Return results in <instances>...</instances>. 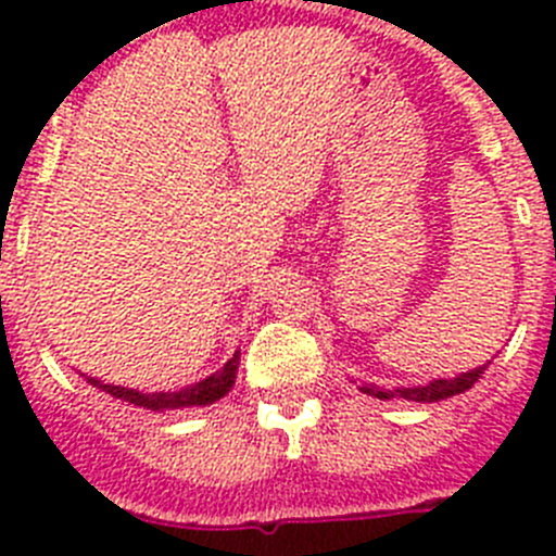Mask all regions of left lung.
<instances>
[{"instance_id": "obj_1", "label": "left lung", "mask_w": 556, "mask_h": 556, "mask_svg": "<svg viewBox=\"0 0 556 556\" xmlns=\"http://www.w3.org/2000/svg\"><path fill=\"white\" fill-rule=\"evenodd\" d=\"M488 370V365L484 367H476V370L470 372H462V376L456 378H440V381H431V384L426 387H397V390H378V387H362L365 392H370V395L381 397V401H387V397H406V401H420V404H434V401H443V397H451V395H459V392L470 390V387L476 384L481 378V372Z\"/></svg>"}]
</instances>
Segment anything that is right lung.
<instances>
[{
  "mask_svg": "<svg viewBox=\"0 0 556 556\" xmlns=\"http://www.w3.org/2000/svg\"><path fill=\"white\" fill-rule=\"evenodd\" d=\"M236 367H239V353H233V358H230L223 370L203 378L200 384H191L178 392H139V390H127V387L102 384V381H97V378H88V376L86 378H88V384L108 392V395L119 397V401H127V404L132 406H144V409H152V412H164V409H184V406H205L219 401V397L228 395L230 387H233Z\"/></svg>",
  "mask_w": 556,
  "mask_h": 556,
  "instance_id": "add662e5",
  "label": "right lung"
}]
</instances>
